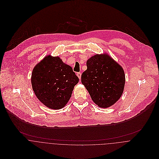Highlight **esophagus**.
<instances>
[{
  "instance_id": "1",
  "label": "esophagus",
  "mask_w": 159,
  "mask_h": 159,
  "mask_svg": "<svg viewBox=\"0 0 159 159\" xmlns=\"http://www.w3.org/2000/svg\"><path fill=\"white\" fill-rule=\"evenodd\" d=\"M76 75H77V76L79 78V79L80 80V79H81V72H78V73H76Z\"/></svg>"
}]
</instances>
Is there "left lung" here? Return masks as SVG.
<instances>
[{
    "mask_svg": "<svg viewBox=\"0 0 159 159\" xmlns=\"http://www.w3.org/2000/svg\"><path fill=\"white\" fill-rule=\"evenodd\" d=\"M87 70L81 75V83L93 102L106 108L121 97L125 78L123 68L108 54H96L87 61Z\"/></svg>",
    "mask_w": 159,
    "mask_h": 159,
    "instance_id": "obj_1",
    "label": "left lung"
}]
</instances>
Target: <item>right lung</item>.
<instances>
[{
    "label": "right lung",
    "mask_w": 159,
    "mask_h": 159,
    "mask_svg": "<svg viewBox=\"0 0 159 159\" xmlns=\"http://www.w3.org/2000/svg\"><path fill=\"white\" fill-rule=\"evenodd\" d=\"M79 78L59 57L47 56L32 70L31 83L37 98L47 107L59 110L70 100Z\"/></svg>",
    "instance_id": "add662e5"
}]
</instances>
